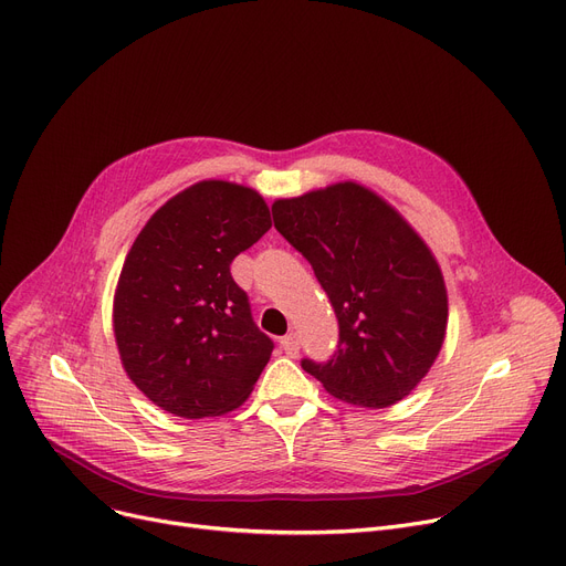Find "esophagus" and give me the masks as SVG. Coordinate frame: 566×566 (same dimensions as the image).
<instances>
[{
	"mask_svg": "<svg viewBox=\"0 0 566 566\" xmlns=\"http://www.w3.org/2000/svg\"><path fill=\"white\" fill-rule=\"evenodd\" d=\"M282 349H284V354H286V356L296 358V356L301 354V339H298V335H296V333H291V335L282 337Z\"/></svg>",
	"mask_w": 566,
	"mask_h": 566,
	"instance_id": "1",
	"label": "esophagus"
}]
</instances>
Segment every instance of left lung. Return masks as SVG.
I'll list each match as a JSON object with an SVG mask.
<instances>
[{"label":"left lung","mask_w":566,"mask_h":566,"mask_svg":"<svg viewBox=\"0 0 566 566\" xmlns=\"http://www.w3.org/2000/svg\"><path fill=\"white\" fill-rule=\"evenodd\" d=\"M273 217L310 261L339 324L333 358H305L303 370L356 407L407 398L439 356L449 322L444 275L423 238L356 182L277 199Z\"/></svg>","instance_id":"left-lung-1"}]
</instances>
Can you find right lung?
Returning a JSON list of instances; mask_svg holds the SVG:
<instances>
[{"instance_id":"add662e5","label":"right lung","mask_w":566,"mask_h":566,"mask_svg":"<svg viewBox=\"0 0 566 566\" xmlns=\"http://www.w3.org/2000/svg\"><path fill=\"white\" fill-rule=\"evenodd\" d=\"M270 227L259 191L203 180L166 201L134 240L113 331L127 377L164 411L206 419L250 398L273 339L256 328L231 263Z\"/></svg>"}]
</instances>
